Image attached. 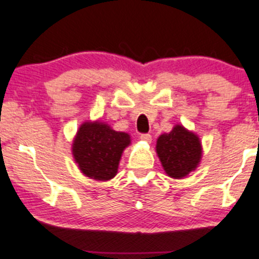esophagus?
Masks as SVG:
<instances>
[{
    "instance_id": "obj_1",
    "label": "esophagus",
    "mask_w": 259,
    "mask_h": 259,
    "mask_svg": "<svg viewBox=\"0 0 259 259\" xmlns=\"http://www.w3.org/2000/svg\"><path fill=\"white\" fill-rule=\"evenodd\" d=\"M140 139L144 140L146 143H151V135L150 134H142L140 135Z\"/></svg>"
}]
</instances>
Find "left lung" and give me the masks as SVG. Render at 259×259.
Here are the masks:
<instances>
[{
	"label": "left lung",
	"instance_id": "left-lung-1",
	"mask_svg": "<svg viewBox=\"0 0 259 259\" xmlns=\"http://www.w3.org/2000/svg\"><path fill=\"white\" fill-rule=\"evenodd\" d=\"M155 150L165 173L174 179H182L194 171L203 153L199 137L180 124L158 138Z\"/></svg>",
	"mask_w": 259,
	"mask_h": 259
}]
</instances>
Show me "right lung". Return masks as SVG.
I'll return each instance as SVG.
<instances>
[{
	"label": "right lung",
	"mask_w": 259,
	"mask_h": 259,
	"mask_svg": "<svg viewBox=\"0 0 259 259\" xmlns=\"http://www.w3.org/2000/svg\"><path fill=\"white\" fill-rule=\"evenodd\" d=\"M132 139L127 133L116 132L100 120H86L72 140V155L80 171L94 180L113 179L120 159Z\"/></svg>",
	"instance_id": "add662e5"
}]
</instances>
